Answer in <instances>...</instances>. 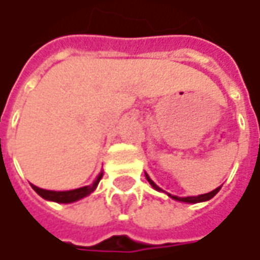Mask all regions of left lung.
<instances>
[{
    "label": "left lung",
    "mask_w": 260,
    "mask_h": 260,
    "mask_svg": "<svg viewBox=\"0 0 260 260\" xmlns=\"http://www.w3.org/2000/svg\"><path fill=\"white\" fill-rule=\"evenodd\" d=\"M146 179L149 181V184L152 185L155 189H157V191H162L157 185L149 178V175L146 174ZM220 188L221 186H218V188H215V189H213L211 192H208V194H203V195H198V197H184V198H181V197H176V195H171V194H168L171 198H174V200H176V201H182V203H192V204H195V203H203V201H208V200H211L213 197H214L218 191H220Z\"/></svg>",
    "instance_id": "left-lung-1"
}]
</instances>
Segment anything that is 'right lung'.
Here are the masks:
<instances>
[{
  "label": "right lung",
  "instance_id": "right-lung-1",
  "mask_svg": "<svg viewBox=\"0 0 260 260\" xmlns=\"http://www.w3.org/2000/svg\"><path fill=\"white\" fill-rule=\"evenodd\" d=\"M101 178H103V172L96 176V179L91 185H86V186H82V188H76V189H72V191H47V189H42V188H39L36 185H33V189L42 198H45V200L55 201V203H62V204H68V203L78 201V200L84 198L86 195H89L91 192H94L98 182L101 181Z\"/></svg>",
  "mask_w": 260,
  "mask_h": 260
}]
</instances>
